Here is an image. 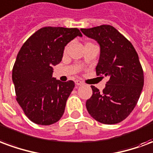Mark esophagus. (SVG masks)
<instances>
[{
    "label": "esophagus",
    "instance_id": "34e87169",
    "mask_svg": "<svg viewBox=\"0 0 153 153\" xmlns=\"http://www.w3.org/2000/svg\"><path fill=\"white\" fill-rule=\"evenodd\" d=\"M74 82H75V84L78 85V86H80V85H83V82H82V81H80V80H75Z\"/></svg>",
    "mask_w": 153,
    "mask_h": 153
}]
</instances>
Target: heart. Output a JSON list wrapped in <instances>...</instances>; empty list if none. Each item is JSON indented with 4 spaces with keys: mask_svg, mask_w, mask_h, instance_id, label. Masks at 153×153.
Segmentation results:
<instances>
[{
    "mask_svg": "<svg viewBox=\"0 0 153 153\" xmlns=\"http://www.w3.org/2000/svg\"><path fill=\"white\" fill-rule=\"evenodd\" d=\"M87 44H90V42H88V43ZM65 50H66V48H65Z\"/></svg>",
    "mask_w": 153,
    "mask_h": 153,
    "instance_id": "heart-1",
    "label": "heart"
}]
</instances>
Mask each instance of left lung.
Instances as JSON below:
<instances>
[{
	"mask_svg": "<svg viewBox=\"0 0 153 153\" xmlns=\"http://www.w3.org/2000/svg\"><path fill=\"white\" fill-rule=\"evenodd\" d=\"M81 31L100 44L97 75L109 77L102 92L91 86L93 95L87 100V110L100 123H120L137 105L143 87V70L138 53L131 42L111 25L81 28Z\"/></svg>",
	"mask_w": 153,
	"mask_h": 153,
	"instance_id": "obj_1",
	"label": "left lung"
}]
</instances>
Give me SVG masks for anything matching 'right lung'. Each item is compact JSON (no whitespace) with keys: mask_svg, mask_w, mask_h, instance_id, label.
I'll list each match as a JSON object with an SVG mask.
<instances>
[{"mask_svg":"<svg viewBox=\"0 0 153 153\" xmlns=\"http://www.w3.org/2000/svg\"><path fill=\"white\" fill-rule=\"evenodd\" d=\"M77 36L82 33L76 28L44 27L27 39L17 55L12 70L16 101L37 125H52L63 115L74 83L54 79L52 66L61 61L65 47Z\"/></svg>","mask_w":153,"mask_h":153,"instance_id":"obj_1","label":"right lung"}]
</instances>
